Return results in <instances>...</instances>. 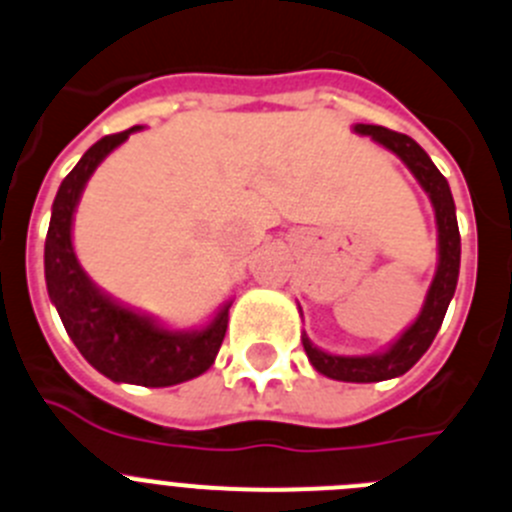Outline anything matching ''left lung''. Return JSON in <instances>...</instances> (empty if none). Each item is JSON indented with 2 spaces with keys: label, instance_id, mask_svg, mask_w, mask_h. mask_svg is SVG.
I'll use <instances>...</instances> for the list:
<instances>
[{
  "label": "left lung",
  "instance_id": "left-lung-1",
  "mask_svg": "<svg viewBox=\"0 0 512 512\" xmlns=\"http://www.w3.org/2000/svg\"><path fill=\"white\" fill-rule=\"evenodd\" d=\"M353 131L361 133V136H371L376 143L389 148L391 154L399 156L407 164V169L417 176V181L427 191L429 202L434 207L439 245L437 272H434V280L429 285L417 321L401 333L386 351L371 353V356H336V353L321 351L318 346H313L310 338L303 333V348L318 374L336 381L371 384V381H386L407 374L419 358L427 353V348L432 346L434 336H437L439 326L444 321V313H447V305H450L457 288V275H460V229H457L455 199H452L450 184L439 174V169L432 164L427 151L414 138L389 131L384 126H369V123H356Z\"/></svg>",
  "mask_w": 512,
  "mask_h": 512
}]
</instances>
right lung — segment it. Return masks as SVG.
Segmentation results:
<instances>
[{"instance_id":"1","label":"right lung","mask_w":512,"mask_h":512,"mask_svg":"<svg viewBox=\"0 0 512 512\" xmlns=\"http://www.w3.org/2000/svg\"><path fill=\"white\" fill-rule=\"evenodd\" d=\"M136 131L141 126L100 138L62 179L45 240V280L62 326L93 369L118 384L174 386L214 364L232 303L222 305L199 331H171L105 295L85 275L73 250V214L85 184L100 161Z\"/></svg>"}]
</instances>
